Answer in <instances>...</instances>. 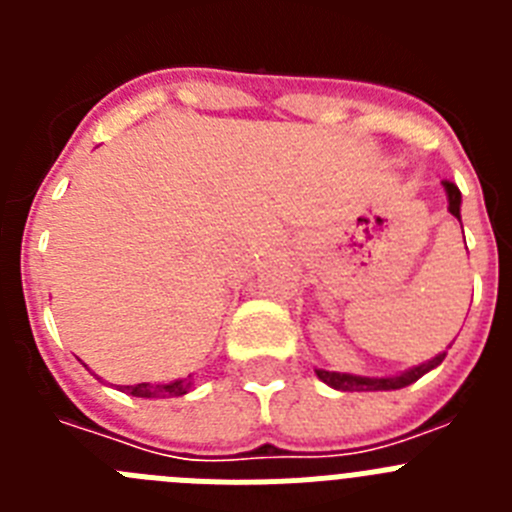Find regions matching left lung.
<instances>
[{
	"label": "left lung",
	"instance_id": "left-lung-1",
	"mask_svg": "<svg viewBox=\"0 0 512 512\" xmlns=\"http://www.w3.org/2000/svg\"><path fill=\"white\" fill-rule=\"evenodd\" d=\"M443 189H446V197H449V212L461 223V192L456 184L443 182ZM446 359V351L438 356H433L431 361H425V364L413 366L408 372L402 374H392V377H359V374H343V372H325V369H315L320 382H325L333 390L341 392H379V390H402V387H408V384L418 382L423 374H428L431 369H436L441 361Z\"/></svg>",
	"mask_w": 512,
	"mask_h": 512
}]
</instances>
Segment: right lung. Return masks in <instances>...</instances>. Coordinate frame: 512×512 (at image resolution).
Instances as JSON below:
<instances>
[{
    "label": "right lung",
    "instance_id": "add662e5",
    "mask_svg": "<svg viewBox=\"0 0 512 512\" xmlns=\"http://www.w3.org/2000/svg\"><path fill=\"white\" fill-rule=\"evenodd\" d=\"M122 390L133 397H182L192 390V374H189V379H176V382H169V384L140 382V384H130V387H122Z\"/></svg>",
    "mask_w": 512,
    "mask_h": 512
}]
</instances>
